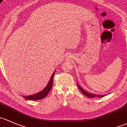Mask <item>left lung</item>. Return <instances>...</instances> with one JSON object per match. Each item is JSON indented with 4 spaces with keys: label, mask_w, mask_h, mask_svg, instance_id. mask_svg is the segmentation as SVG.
<instances>
[{
    "label": "left lung",
    "mask_w": 127,
    "mask_h": 127,
    "mask_svg": "<svg viewBox=\"0 0 127 127\" xmlns=\"http://www.w3.org/2000/svg\"><path fill=\"white\" fill-rule=\"evenodd\" d=\"M77 85H78V87H79V90L81 91L82 93H83L84 95H86V96H87V97L94 98V97H95V96H98V97H103V96H104V95H98H98H96V94H91V93L86 92V91H84L83 88H81V87H80V86H79L78 84H77Z\"/></svg>",
    "instance_id": "1"
}]
</instances>
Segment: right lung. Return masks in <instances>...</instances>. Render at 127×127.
<instances>
[{"label":"right lung","instance_id":"1","mask_svg":"<svg viewBox=\"0 0 127 127\" xmlns=\"http://www.w3.org/2000/svg\"><path fill=\"white\" fill-rule=\"evenodd\" d=\"M55 72H56V71H54V72L53 73V74H52L49 83H48V84H47V86H46L45 88L43 89V91H41V92L37 93V94H35L34 95H28V96H24L23 97L29 100H41V99L45 97V96H46L48 94V93L50 92V91L51 90L52 87H53V78H54Z\"/></svg>","mask_w":127,"mask_h":127}]
</instances>
